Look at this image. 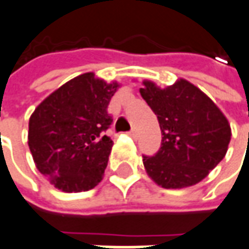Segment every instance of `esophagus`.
Returning a JSON list of instances; mask_svg holds the SVG:
<instances>
[{"label":"esophagus","instance_id":"34e87169","mask_svg":"<svg viewBox=\"0 0 249 249\" xmlns=\"http://www.w3.org/2000/svg\"><path fill=\"white\" fill-rule=\"evenodd\" d=\"M130 135H131L133 138H138V135H140V133H138V128H135V127L131 128V131H130Z\"/></svg>","mask_w":249,"mask_h":249}]
</instances>
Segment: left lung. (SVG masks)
<instances>
[{"mask_svg": "<svg viewBox=\"0 0 249 249\" xmlns=\"http://www.w3.org/2000/svg\"><path fill=\"white\" fill-rule=\"evenodd\" d=\"M140 93L161 128V147L143 157L147 176L162 188H186L199 183L225 157L231 124L214 102L198 87L180 78L160 88L142 81Z\"/></svg>", "mask_w": 249, "mask_h": 249, "instance_id": "1", "label": "left lung"}]
</instances>
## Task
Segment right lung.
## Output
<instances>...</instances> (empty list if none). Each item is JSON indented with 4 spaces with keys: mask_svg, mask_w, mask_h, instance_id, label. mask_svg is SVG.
I'll return each instance as SVG.
<instances>
[{
    "mask_svg": "<svg viewBox=\"0 0 249 249\" xmlns=\"http://www.w3.org/2000/svg\"><path fill=\"white\" fill-rule=\"evenodd\" d=\"M121 87L95 73L74 77L32 112L28 146L37 171L63 193H81L103 179L114 142L104 135L111 124L107 107Z\"/></svg>",
    "mask_w": 249,
    "mask_h": 249,
    "instance_id": "right-lung-1",
    "label": "right lung"
}]
</instances>
